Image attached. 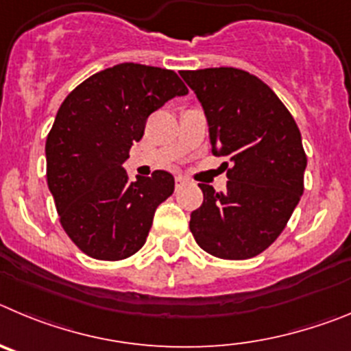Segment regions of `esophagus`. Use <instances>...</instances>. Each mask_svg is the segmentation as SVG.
<instances>
[{
  "label": "esophagus",
  "instance_id": "obj_1",
  "mask_svg": "<svg viewBox=\"0 0 351 351\" xmlns=\"http://www.w3.org/2000/svg\"><path fill=\"white\" fill-rule=\"evenodd\" d=\"M175 182H176V187H180V185H183V183L187 182V180L183 178L182 175H176V178H175Z\"/></svg>",
  "mask_w": 351,
  "mask_h": 351
}]
</instances>
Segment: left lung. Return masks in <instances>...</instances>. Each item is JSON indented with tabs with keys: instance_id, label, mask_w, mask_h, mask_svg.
<instances>
[{
	"instance_id": "1",
	"label": "left lung",
	"mask_w": 351,
	"mask_h": 351,
	"mask_svg": "<svg viewBox=\"0 0 351 351\" xmlns=\"http://www.w3.org/2000/svg\"><path fill=\"white\" fill-rule=\"evenodd\" d=\"M180 75L203 106L211 152L232 162L226 192L199 183L204 201L191 213L192 234L215 257H255L282 234L304 191L301 132L280 97L243 69Z\"/></svg>"
}]
</instances>
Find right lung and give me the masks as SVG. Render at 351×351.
I'll return each instance as SVG.
<instances>
[{
  "instance_id": "obj_1",
  "label": "right lung",
  "mask_w": 351,
  "mask_h": 351,
  "mask_svg": "<svg viewBox=\"0 0 351 351\" xmlns=\"http://www.w3.org/2000/svg\"><path fill=\"white\" fill-rule=\"evenodd\" d=\"M187 93L171 69L122 62L62 101L47 136V183L62 229L89 257L121 261L147 241L175 178L159 169L131 182L122 164L143 138L148 115Z\"/></svg>"
}]
</instances>
